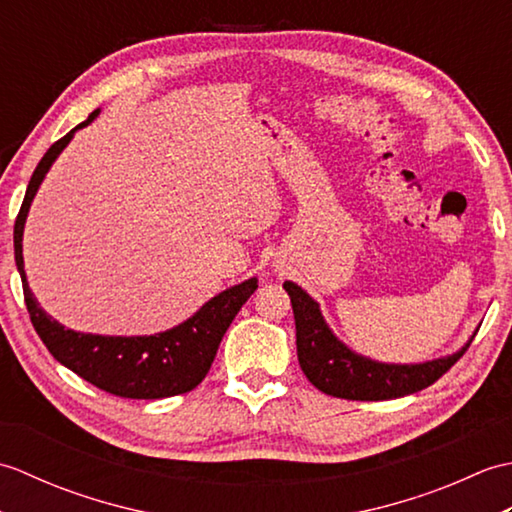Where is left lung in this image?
<instances>
[{"instance_id":"1","label":"left lung","mask_w":512,"mask_h":512,"mask_svg":"<svg viewBox=\"0 0 512 512\" xmlns=\"http://www.w3.org/2000/svg\"><path fill=\"white\" fill-rule=\"evenodd\" d=\"M297 325V356L303 374L319 391L345 400H391L429 387L469 350L477 330L458 352L424 363H383L347 347L295 281H284Z\"/></svg>"}]
</instances>
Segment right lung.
<instances>
[{
  "mask_svg": "<svg viewBox=\"0 0 512 512\" xmlns=\"http://www.w3.org/2000/svg\"><path fill=\"white\" fill-rule=\"evenodd\" d=\"M101 110H94L88 121L76 125L70 134L57 140L41 158L35 173L28 182L26 198L15 222V262L24 284V299L35 325L39 339L48 347V352L61 365L72 369L83 380L96 385L107 394L136 400L169 398L198 387L209 374L217 347L235 314L244 306L248 297L257 288V277H250L242 284L222 290L211 297L204 306L193 312L187 321L173 328L145 334V336H110V334H88L68 330L57 319L39 306L32 295L24 270V226L30 204L41 187L43 178L61 156V151L70 145V140L79 129L88 127Z\"/></svg>",
  "mask_w": 512,
  "mask_h": 512,
  "instance_id": "1",
  "label": "right lung"
}]
</instances>
